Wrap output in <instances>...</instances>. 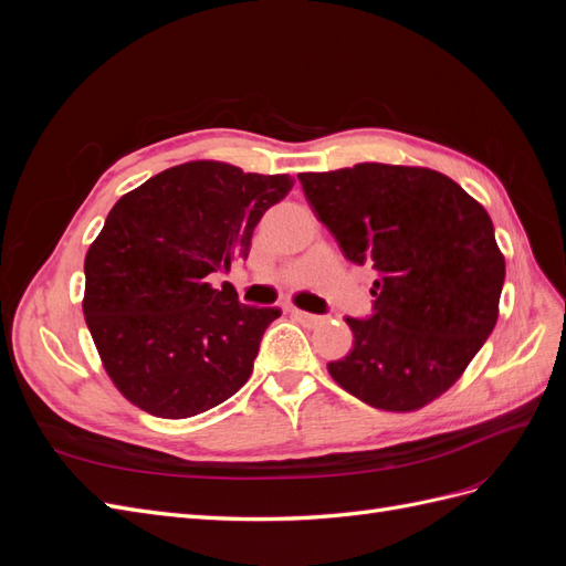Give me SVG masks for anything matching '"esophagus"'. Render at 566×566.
<instances>
[{
	"label": "esophagus",
	"instance_id": "esophagus-1",
	"mask_svg": "<svg viewBox=\"0 0 566 566\" xmlns=\"http://www.w3.org/2000/svg\"><path fill=\"white\" fill-rule=\"evenodd\" d=\"M290 314H293V316L304 325V328H316V325H321V323L325 321L323 316H316V314H310V312H302V310H293Z\"/></svg>",
	"mask_w": 566,
	"mask_h": 566
}]
</instances>
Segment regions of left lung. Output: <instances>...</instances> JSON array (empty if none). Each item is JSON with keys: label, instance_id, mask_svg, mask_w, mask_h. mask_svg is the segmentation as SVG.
Segmentation results:
<instances>
[{"label": "left lung", "instance_id": "1", "mask_svg": "<svg viewBox=\"0 0 566 566\" xmlns=\"http://www.w3.org/2000/svg\"><path fill=\"white\" fill-rule=\"evenodd\" d=\"M297 179L342 254L378 273L373 314L347 316L354 347L328 364L331 375L373 408H422L460 378L499 321L505 260L491 217L424 167L358 163Z\"/></svg>", "mask_w": 566, "mask_h": 566}]
</instances>
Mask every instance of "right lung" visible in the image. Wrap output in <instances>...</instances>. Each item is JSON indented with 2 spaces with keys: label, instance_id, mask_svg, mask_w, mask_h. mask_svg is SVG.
Returning <instances> with one entry per match:
<instances>
[{
  "label": "right lung",
  "instance_id": "add662e5",
  "mask_svg": "<svg viewBox=\"0 0 566 566\" xmlns=\"http://www.w3.org/2000/svg\"><path fill=\"white\" fill-rule=\"evenodd\" d=\"M295 179L186 163L115 202L84 260V318L111 380L158 418L227 401L254 366L279 306H250L214 273L248 260L252 231Z\"/></svg>",
  "mask_w": 566,
  "mask_h": 566
}]
</instances>
